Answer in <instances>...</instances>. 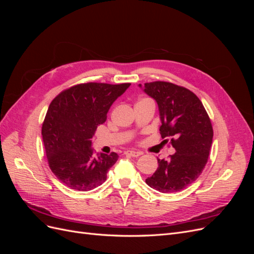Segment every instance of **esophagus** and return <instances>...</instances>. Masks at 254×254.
Wrapping results in <instances>:
<instances>
[{
  "mask_svg": "<svg viewBox=\"0 0 254 254\" xmlns=\"http://www.w3.org/2000/svg\"><path fill=\"white\" fill-rule=\"evenodd\" d=\"M125 155H126V156H130V157L136 158V157H140V156L142 155V152L135 151V150H127V151L125 152Z\"/></svg>",
  "mask_w": 254,
  "mask_h": 254,
  "instance_id": "34e87169",
  "label": "esophagus"
}]
</instances>
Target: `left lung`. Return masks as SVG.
I'll return each mask as SVG.
<instances>
[{
	"instance_id": "obj_1",
	"label": "left lung",
	"mask_w": 254,
	"mask_h": 254,
	"mask_svg": "<svg viewBox=\"0 0 254 254\" xmlns=\"http://www.w3.org/2000/svg\"><path fill=\"white\" fill-rule=\"evenodd\" d=\"M139 87L157 102L160 133L162 139L172 137L176 150L167 161L157 158L159 166L146 183L161 193L180 191L198 178L207 162L213 141L210 118L200 99L186 88L165 81Z\"/></svg>"
}]
</instances>
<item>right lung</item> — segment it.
Here are the masks:
<instances>
[{"label": "right lung", "mask_w": 254, "mask_h": 254, "mask_svg": "<svg viewBox=\"0 0 254 254\" xmlns=\"http://www.w3.org/2000/svg\"><path fill=\"white\" fill-rule=\"evenodd\" d=\"M130 83H81L61 92L49 106L42 139L50 168L72 190H91L103 184L118 153L94 157L91 137L107 120L112 104Z\"/></svg>", "instance_id": "right-lung-1"}]
</instances>
